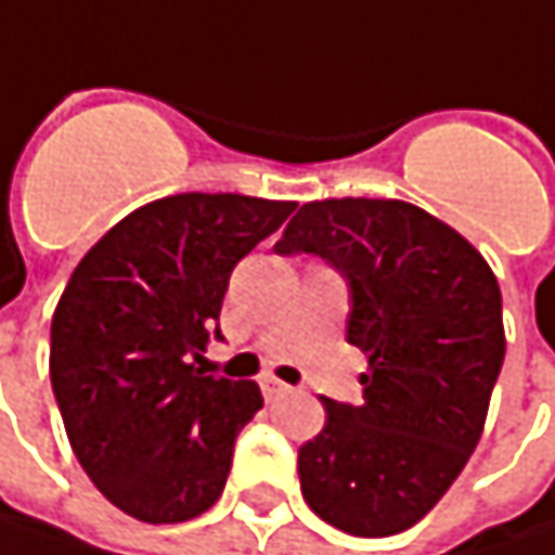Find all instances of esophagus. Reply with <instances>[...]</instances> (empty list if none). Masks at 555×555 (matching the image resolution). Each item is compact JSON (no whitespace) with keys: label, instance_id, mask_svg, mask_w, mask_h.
Listing matches in <instances>:
<instances>
[{"label":"esophagus","instance_id":"obj_1","mask_svg":"<svg viewBox=\"0 0 555 555\" xmlns=\"http://www.w3.org/2000/svg\"><path fill=\"white\" fill-rule=\"evenodd\" d=\"M260 390H263V397L267 400H279V397H285L288 393V384H282L276 378H263L260 380Z\"/></svg>","mask_w":555,"mask_h":555}]
</instances>
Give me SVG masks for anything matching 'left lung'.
Wrapping results in <instances>:
<instances>
[{"mask_svg": "<svg viewBox=\"0 0 555 555\" xmlns=\"http://www.w3.org/2000/svg\"><path fill=\"white\" fill-rule=\"evenodd\" d=\"M346 279V339L369 356L362 403L324 397L298 448L301 495L352 537L426 518L477 448L505 359L502 292L454 228L400 199L305 203L273 247Z\"/></svg>", "mask_w": 555, "mask_h": 555, "instance_id": "1", "label": "left lung"}]
</instances>
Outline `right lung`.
<instances>
[{
	"mask_svg": "<svg viewBox=\"0 0 555 555\" xmlns=\"http://www.w3.org/2000/svg\"><path fill=\"white\" fill-rule=\"evenodd\" d=\"M295 203L177 193L111 228L76 267L50 327V380L91 482L132 518L177 525L225 489L254 380L203 375L231 270Z\"/></svg>",
	"mask_w": 555,
	"mask_h": 555,
	"instance_id": "add662e5",
	"label": "right lung"
}]
</instances>
